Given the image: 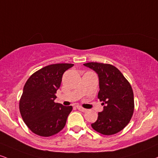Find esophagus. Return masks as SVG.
I'll return each instance as SVG.
<instances>
[{
    "instance_id": "esophagus-1",
    "label": "esophagus",
    "mask_w": 158,
    "mask_h": 158,
    "mask_svg": "<svg viewBox=\"0 0 158 158\" xmlns=\"http://www.w3.org/2000/svg\"><path fill=\"white\" fill-rule=\"evenodd\" d=\"M77 107L78 110H80V111H81V112H85V111H87V109H85V108L81 107H80V106H77Z\"/></svg>"
}]
</instances>
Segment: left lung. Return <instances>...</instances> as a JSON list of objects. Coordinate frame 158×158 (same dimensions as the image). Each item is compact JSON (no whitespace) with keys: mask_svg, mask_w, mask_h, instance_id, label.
Wrapping results in <instances>:
<instances>
[{"mask_svg":"<svg viewBox=\"0 0 158 158\" xmlns=\"http://www.w3.org/2000/svg\"><path fill=\"white\" fill-rule=\"evenodd\" d=\"M85 66L97 73L98 98L104 109L91 127L105 135L118 133L128 124L134 112V95L129 81L118 68L110 64L88 62Z\"/></svg>","mask_w":158,"mask_h":158,"instance_id":"1","label":"left lung"}]
</instances>
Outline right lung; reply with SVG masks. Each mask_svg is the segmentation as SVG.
I'll return each mask as SVG.
<instances>
[{
  "label": "right lung",
  "instance_id": "obj_1",
  "mask_svg": "<svg viewBox=\"0 0 158 158\" xmlns=\"http://www.w3.org/2000/svg\"><path fill=\"white\" fill-rule=\"evenodd\" d=\"M73 64L61 63L45 66L33 73L24 85L20 100L23 120L32 132L49 137L65 126L72 106L55 103L63 73Z\"/></svg>",
  "mask_w": 158,
  "mask_h": 158
}]
</instances>
